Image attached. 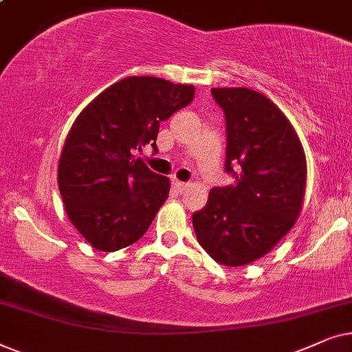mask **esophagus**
Here are the masks:
<instances>
[{
  "label": "esophagus",
  "instance_id": "esophagus-1",
  "mask_svg": "<svg viewBox=\"0 0 352 352\" xmlns=\"http://www.w3.org/2000/svg\"><path fill=\"white\" fill-rule=\"evenodd\" d=\"M172 185H173V188L179 191V193H185L190 186V184H185V182H179V180H173Z\"/></svg>",
  "mask_w": 352,
  "mask_h": 352
}]
</instances>
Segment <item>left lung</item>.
<instances>
[{"label":"left lung","mask_w":352,"mask_h":352,"mask_svg":"<svg viewBox=\"0 0 352 352\" xmlns=\"http://www.w3.org/2000/svg\"><path fill=\"white\" fill-rule=\"evenodd\" d=\"M227 129L225 172L193 214L199 245L228 267L265 256L296 222L306 190V156L293 125L269 98L250 88H212Z\"/></svg>","instance_id":"1"}]
</instances>
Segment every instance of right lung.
<instances>
[{"instance_id":"1","label":"right lung","mask_w":352,"mask_h":352,"mask_svg":"<svg viewBox=\"0 0 352 352\" xmlns=\"http://www.w3.org/2000/svg\"><path fill=\"white\" fill-rule=\"evenodd\" d=\"M195 98L193 85L129 77L106 88L75 119L58 184L70 222L93 248L112 252L138 241L166 203L170 182L135 156L156 149L159 124Z\"/></svg>"}]
</instances>
